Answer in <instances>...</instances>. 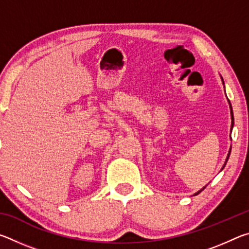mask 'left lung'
Returning a JSON list of instances; mask_svg holds the SVG:
<instances>
[{"label":"left lung","mask_w":249,"mask_h":249,"mask_svg":"<svg viewBox=\"0 0 249 249\" xmlns=\"http://www.w3.org/2000/svg\"><path fill=\"white\" fill-rule=\"evenodd\" d=\"M222 80H223V79H222ZM223 84H224V82H223ZM229 102H230V101H229ZM230 107H231V103H230ZM231 127H233V125H234V117H233V111H231ZM230 154H231V149H230V151H229V155H227L226 161H225V163H224V166H223V168H224V167H225V165H226V162H227V160H229V157H230ZM223 168H222V169H223ZM204 189H205V187H204L203 189H202V190H204ZM202 190H200L199 192H196L195 196H196V195H199V193H200V192H201Z\"/></svg>","instance_id":"left-lung-1"}]
</instances>
